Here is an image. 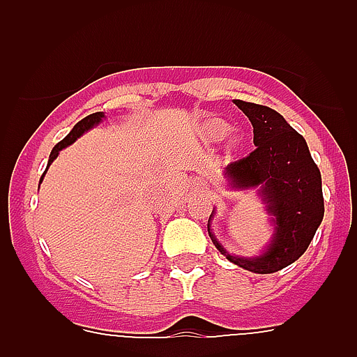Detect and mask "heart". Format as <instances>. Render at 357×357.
<instances>
[{
	"label": "heart",
	"instance_id": "heart-1",
	"mask_svg": "<svg viewBox=\"0 0 357 357\" xmlns=\"http://www.w3.org/2000/svg\"><path fill=\"white\" fill-rule=\"evenodd\" d=\"M206 134L214 141L223 139L229 134V125L222 119H211V121L206 123Z\"/></svg>",
	"mask_w": 357,
	"mask_h": 357
}]
</instances>
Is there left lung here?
I'll return each mask as SVG.
<instances>
[{"mask_svg": "<svg viewBox=\"0 0 357 357\" xmlns=\"http://www.w3.org/2000/svg\"><path fill=\"white\" fill-rule=\"evenodd\" d=\"M254 127L255 148L248 155L234 160L227 176L234 188L263 185L268 211L273 214L277 230L272 245L254 259L227 254L222 245L209 236L216 248L230 263L254 273H275L295 263L314 238L324 220L321 175L305 139L286 119L270 107L236 100Z\"/></svg>", "mask_w": 357, "mask_h": 357, "instance_id": "8db88e82", "label": "left lung"}]
</instances>
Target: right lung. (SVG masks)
Segmentation results:
<instances>
[{
    "instance_id": "add662e5",
    "label": "right lung",
    "mask_w": 357,
    "mask_h": 357,
    "mask_svg": "<svg viewBox=\"0 0 357 357\" xmlns=\"http://www.w3.org/2000/svg\"><path fill=\"white\" fill-rule=\"evenodd\" d=\"M102 118H103L102 112H94V114H89V116H87V118H84V119H82V121H78L77 125L73 127V130L69 132L68 135H66L64 139H62L61 143H59L55 148H53L52 153H50L48 166L53 162V159H56V155H59V151H61L62 148H66V146H68V144H71L73 141H77V137H80V135L84 134V132H87V130H89V128H93L94 125H98V123L102 121ZM46 169H48V168H46ZM40 181H43V178H40Z\"/></svg>"
}]
</instances>
